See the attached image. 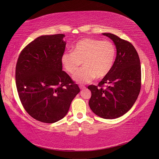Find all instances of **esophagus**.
Returning a JSON list of instances; mask_svg holds the SVG:
<instances>
[{
  "mask_svg": "<svg viewBox=\"0 0 159 159\" xmlns=\"http://www.w3.org/2000/svg\"><path fill=\"white\" fill-rule=\"evenodd\" d=\"M79 87L80 88V89H85V86L83 85H80Z\"/></svg>",
  "mask_w": 159,
  "mask_h": 159,
  "instance_id": "34e87169",
  "label": "esophagus"
}]
</instances>
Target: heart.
<instances>
[{
    "mask_svg": "<svg viewBox=\"0 0 159 159\" xmlns=\"http://www.w3.org/2000/svg\"><path fill=\"white\" fill-rule=\"evenodd\" d=\"M116 55L113 42L93 38H84L75 45L73 52H66L61 61L65 70L74 74L81 65L84 67L74 75L80 84L88 83L95 78L102 79L112 69Z\"/></svg>",
    "mask_w": 159,
    "mask_h": 159,
    "instance_id": "heart-1",
    "label": "heart"
}]
</instances>
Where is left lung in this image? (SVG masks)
<instances>
[{
  "label": "left lung",
  "mask_w": 159,
  "mask_h": 159,
  "mask_svg": "<svg viewBox=\"0 0 159 159\" xmlns=\"http://www.w3.org/2000/svg\"><path fill=\"white\" fill-rule=\"evenodd\" d=\"M103 35L113 40L117 56L112 69L98 86H88L91 92L89 105L98 116L113 119L125 114L135 103L141 89V64L131 43L111 33ZM104 84L107 85L106 89L102 88Z\"/></svg>",
  "instance_id": "left-lung-1"
}]
</instances>
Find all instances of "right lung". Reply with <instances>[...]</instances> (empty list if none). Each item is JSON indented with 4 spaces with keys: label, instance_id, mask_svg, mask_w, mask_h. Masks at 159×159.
Masks as SVG:
<instances>
[{
    "label": "right lung",
    "instance_id": "1",
    "mask_svg": "<svg viewBox=\"0 0 159 159\" xmlns=\"http://www.w3.org/2000/svg\"><path fill=\"white\" fill-rule=\"evenodd\" d=\"M64 34L38 37L24 48L16 66V85L26 112L38 121L53 123L68 113L80 89L64 71Z\"/></svg>",
    "mask_w": 159,
    "mask_h": 159
}]
</instances>
